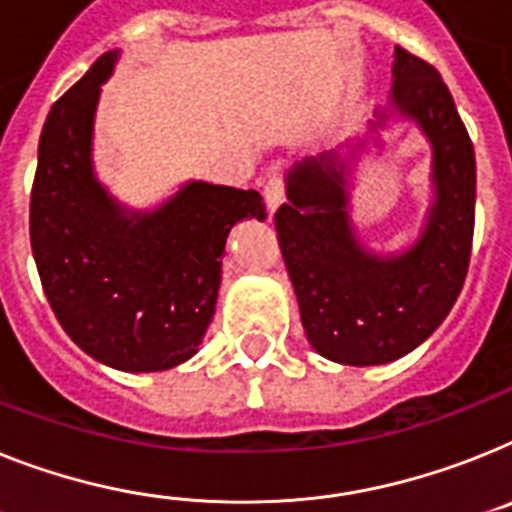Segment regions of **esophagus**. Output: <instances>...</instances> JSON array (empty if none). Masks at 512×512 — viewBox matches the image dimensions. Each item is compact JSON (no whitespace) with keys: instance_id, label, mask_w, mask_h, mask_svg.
<instances>
[{"instance_id":"34e87169","label":"esophagus","mask_w":512,"mask_h":512,"mask_svg":"<svg viewBox=\"0 0 512 512\" xmlns=\"http://www.w3.org/2000/svg\"><path fill=\"white\" fill-rule=\"evenodd\" d=\"M263 195H265V203H268V210L273 213V210H276L278 205L283 203V195H286V190H283V176L281 174L270 176L268 182H265Z\"/></svg>"}]
</instances>
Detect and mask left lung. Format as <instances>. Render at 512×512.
Returning a JSON list of instances; mask_svg holds the SVG:
<instances>
[{
	"label": "left lung",
	"mask_w": 512,
	"mask_h": 512,
	"mask_svg": "<svg viewBox=\"0 0 512 512\" xmlns=\"http://www.w3.org/2000/svg\"><path fill=\"white\" fill-rule=\"evenodd\" d=\"M393 106L432 145L424 229L406 252H367L349 218V163L307 158L286 176L276 213L278 244L312 349L351 367L401 359L442 325L461 294L474 242L476 158L440 72L401 46L393 54ZM388 111L377 114L385 127ZM362 148V143H356Z\"/></svg>",
	"instance_id": "1"
}]
</instances>
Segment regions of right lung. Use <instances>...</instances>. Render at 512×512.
I'll return each instance as SVG.
<instances>
[{
    "instance_id": "add662e5",
    "label": "right lung",
    "mask_w": 512,
    "mask_h": 512,
    "mask_svg": "<svg viewBox=\"0 0 512 512\" xmlns=\"http://www.w3.org/2000/svg\"><path fill=\"white\" fill-rule=\"evenodd\" d=\"M119 51H106L46 117L30 190V247L64 333L96 362L161 372L187 362L213 312L226 236L265 218L260 192L190 182L127 210L93 174V117Z\"/></svg>"
}]
</instances>
